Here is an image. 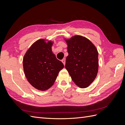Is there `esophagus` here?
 <instances>
[{"instance_id": "esophagus-1", "label": "esophagus", "mask_w": 125, "mask_h": 125, "mask_svg": "<svg viewBox=\"0 0 125 125\" xmlns=\"http://www.w3.org/2000/svg\"><path fill=\"white\" fill-rule=\"evenodd\" d=\"M62 62L63 63V65H65V63H66V60H65V59H62Z\"/></svg>"}]
</instances>
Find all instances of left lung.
Listing matches in <instances>:
<instances>
[{
  "label": "left lung",
  "instance_id": "8db88e82",
  "mask_svg": "<svg viewBox=\"0 0 125 125\" xmlns=\"http://www.w3.org/2000/svg\"><path fill=\"white\" fill-rule=\"evenodd\" d=\"M68 56L65 68L74 83L86 88L95 80L99 69L98 51L92 42L85 37L75 35L64 37Z\"/></svg>",
  "mask_w": 125,
  "mask_h": 125
}]
</instances>
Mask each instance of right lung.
<instances>
[{
  "mask_svg": "<svg viewBox=\"0 0 125 125\" xmlns=\"http://www.w3.org/2000/svg\"><path fill=\"white\" fill-rule=\"evenodd\" d=\"M53 44L51 40H37L23 57L25 77L32 86L40 91H46L52 86L59 72L64 67L52 52Z\"/></svg>",
  "mask_w": 125,
  "mask_h": 125,
  "instance_id": "right-lung-1",
  "label": "right lung"
}]
</instances>
